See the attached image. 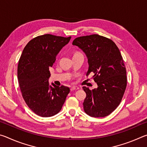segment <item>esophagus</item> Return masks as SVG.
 <instances>
[{"mask_svg": "<svg viewBox=\"0 0 147 147\" xmlns=\"http://www.w3.org/2000/svg\"><path fill=\"white\" fill-rule=\"evenodd\" d=\"M79 88L78 87H76V86H73L72 87V88H71V91H74V90H77V89H78Z\"/></svg>", "mask_w": 147, "mask_h": 147, "instance_id": "34e87169", "label": "esophagus"}]
</instances>
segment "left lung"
<instances>
[{"label": "left lung", "instance_id": "obj_1", "mask_svg": "<svg viewBox=\"0 0 147 147\" xmlns=\"http://www.w3.org/2000/svg\"><path fill=\"white\" fill-rule=\"evenodd\" d=\"M88 59L86 75L94 73L98 88L90 90L84 86L86 97L84 111L93 117H104L112 113L120 104L127 85L126 71L123 57L116 44L106 37L93 34L74 39Z\"/></svg>", "mask_w": 147, "mask_h": 147}]
</instances>
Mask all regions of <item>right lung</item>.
I'll use <instances>...</instances> for the list:
<instances>
[{"instance_id":"right-lung-1","label":"right lung","mask_w":147,"mask_h":147,"mask_svg":"<svg viewBox=\"0 0 147 147\" xmlns=\"http://www.w3.org/2000/svg\"><path fill=\"white\" fill-rule=\"evenodd\" d=\"M71 37L45 34L31 39L19 59L17 76L22 96L36 115L48 117L58 113L70 92L68 87L49 84V67Z\"/></svg>"}]
</instances>
